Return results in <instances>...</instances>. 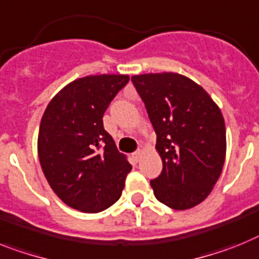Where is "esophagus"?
<instances>
[{
    "label": "esophagus",
    "instance_id": "34e87169",
    "mask_svg": "<svg viewBox=\"0 0 259 259\" xmlns=\"http://www.w3.org/2000/svg\"><path fill=\"white\" fill-rule=\"evenodd\" d=\"M141 156H142V150H137V151L133 154V157H134L136 160H139V159H141Z\"/></svg>",
    "mask_w": 259,
    "mask_h": 259
}]
</instances>
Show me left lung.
<instances>
[{
	"label": "left lung",
	"instance_id": "1",
	"mask_svg": "<svg viewBox=\"0 0 259 259\" xmlns=\"http://www.w3.org/2000/svg\"><path fill=\"white\" fill-rule=\"evenodd\" d=\"M156 133L163 161L151 180L154 194L173 210H188L206 199L226 159V125L207 92L176 73L132 76Z\"/></svg>",
	"mask_w": 259,
	"mask_h": 259
}]
</instances>
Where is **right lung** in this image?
<instances>
[{
	"label": "right lung",
	"instance_id": "right-lung-1",
	"mask_svg": "<svg viewBox=\"0 0 259 259\" xmlns=\"http://www.w3.org/2000/svg\"><path fill=\"white\" fill-rule=\"evenodd\" d=\"M129 75H89L58 92L42 114L37 152L58 198L83 212H100L121 197L132 170L104 129L103 116Z\"/></svg>",
	"mask_w": 259,
	"mask_h": 259
}]
</instances>
